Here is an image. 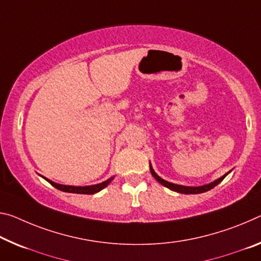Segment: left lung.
I'll use <instances>...</instances> for the list:
<instances>
[{
	"label": "left lung",
	"mask_w": 261,
	"mask_h": 261,
	"mask_svg": "<svg viewBox=\"0 0 261 261\" xmlns=\"http://www.w3.org/2000/svg\"><path fill=\"white\" fill-rule=\"evenodd\" d=\"M150 171H151V174L153 175V177H154V179L158 181L159 184H161L163 186H165V187H167L169 189L174 190V192L181 193V194H200V193L208 192V190H210L212 188H214L215 186H217L218 184H220L221 181L226 176V174L223 175L222 177H220V179H217L216 181H214V182L209 184V185L200 186V187H187V186H180V185L171 184V182H168V181H166V180L161 179V177L159 175H156V173L153 171V168H152L151 165H150Z\"/></svg>",
	"instance_id": "obj_1"
}]
</instances>
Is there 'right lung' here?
I'll list each match as a JSON object with an SVG mask.
<instances>
[{
    "label": "right lung",
    "instance_id": "add662e5",
    "mask_svg": "<svg viewBox=\"0 0 261 261\" xmlns=\"http://www.w3.org/2000/svg\"><path fill=\"white\" fill-rule=\"evenodd\" d=\"M44 179L46 180L47 182L51 184L53 187H56L57 189H59V190H63V192H66V193H75V194H88V195H90V194H95V193L100 192V190H102L103 188H106L107 186H108L111 182V180H113L114 177H111V179L107 180V181H105V182H102V184L94 185V186H86V187H74V186L59 185V184H56V182H53V181L46 179V177H44Z\"/></svg>",
    "mask_w": 261,
    "mask_h": 261
}]
</instances>
